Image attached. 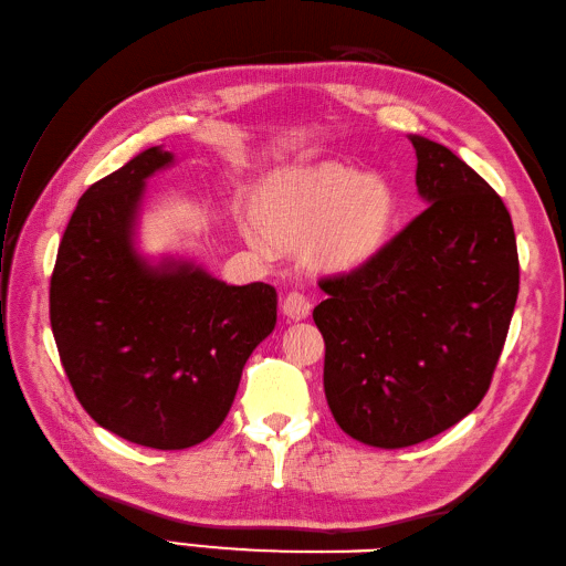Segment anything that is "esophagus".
I'll list each match as a JSON object with an SVG mask.
<instances>
[{"label": "esophagus", "mask_w": 566, "mask_h": 566, "mask_svg": "<svg viewBox=\"0 0 566 566\" xmlns=\"http://www.w3.org/2000/svg\"><path fill=\"white\" fill-rule=\"evenodd\" d=\"M282 311H284L286 318H292V321H301V318H306L308 311H311L308 296H306L304 292H298V289H294V292H289V294L284 296Z\"/></svg>", "instance_id": "1"}]
</instances>
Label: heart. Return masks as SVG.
I'll return each mask as SVG.
<instances>
[{"instance_id": "heart-1", "label": "heart", "mask_w": 566, "mask_h": 566, "mask_svg": "<svg viewBox=\"0 0 566 566\" xmlns=\"http://www.w3.org/2000/svg\"><path fill=\"white\" fill-rule=\"evenodd\" d=\"M392 217V195L376 176H357L347 166L318 164L286 168L262 186L255 221L245 239L270 255V239L301 245L325 268H349L374 255Z\"/></svg>"}]
</instances>
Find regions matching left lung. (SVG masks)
Listing matches in <instances>:
<instances>
[{"label":"left lung","instance_id":"8db88e82","mask_svg":"<svg viewBox=\"0 0 566 566\" xmlns=\"http://www.w3.org/2000/svg\"><path fill=\"white\" fill-rule=\"evenodd\" d=\"M410 139L429 207L357 268L321 277L327 296L313 308L335 422L378 449L427 441L475 410L518 296L502 197L443 144Z\"/></svg>","mask_w":566,"mask_h":566}]
</instances>
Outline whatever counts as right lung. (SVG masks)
Masks as SVG:
<instances>
[{"label":"right lung","instance_id":"right-lung-1","mask_svg":"<svg viewBox=\"0 0 566 566\" xmlns=\"http://www.w3.org/2000/svg\"><path fill=\"white\" fill-rule=\"evenodd\" d=\"M151 147L76 202L50 277V325L76 400L96 424L178 451L229 415L243 366L277 323L265 282L231 286L188 262L149 268L133 248Z\"/></svg>","mask_w":566,"mask_h":566}]
</instances>
